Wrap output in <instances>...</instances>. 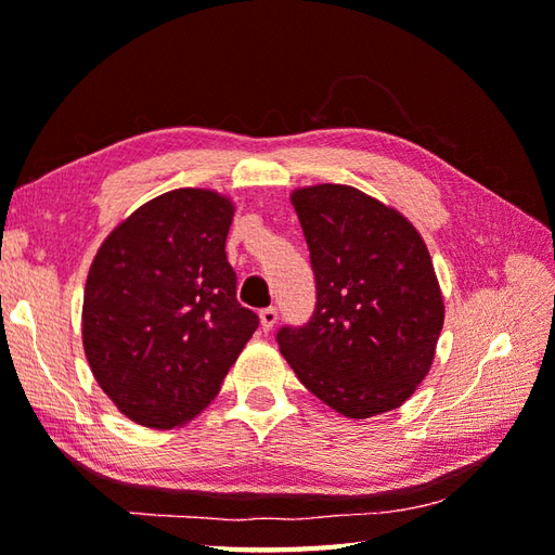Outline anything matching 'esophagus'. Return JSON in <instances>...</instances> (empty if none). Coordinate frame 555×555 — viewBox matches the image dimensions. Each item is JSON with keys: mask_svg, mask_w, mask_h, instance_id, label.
Here are the masks:
<instances>
[{"mask_svg": "<svg viewBox=\"0 0 555 555\" xmlns=\"http://www.w3.org/2000/svg\"><path fill=\"white\" fill-rule=\"evenodd\" d=\"M276 320H279V312L274 308H267V310L259 312V326H262V332H271V328H274V324H276Z\"/></svg>", "mask_w": 555, "mask_h": 555, "instance_id": "esophagus-1", "label": "esophagus"}]
</instances>
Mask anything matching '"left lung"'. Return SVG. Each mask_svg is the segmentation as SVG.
<instances>
[{"mask_svg":"<svg viewBox=\"0 0 555 555\" xmlns=\"http://www.w3.org/2000/svg\"><path fill=\"white\" fill-rule=\"evenodd\" d=\"M317 281L312 320L279 332L302 386L350 420L396 410L429 374L443 296L420 231L352 185L291 193Z\"/></svg>","mask_w":555,"mask_h":555,"instance_id":"8db88e82","label":"left lung"}]
</instances>
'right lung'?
Wrapping results in <instances>:
<instances>
[{"instance_id": "add662e5", "label": "right lung", "mask_w": 555, "mask_h": 555, "mask_svg": "<svg viewBox=\"0 0 555 555\" xmlns=\"http://www.w3.org/2000/svg\"><path fill=\"white\" fill-rule=\"evenodd\" d=\"M231 197L179 188L126 217L92 259L82 350L121 415L183 427L221 391L259 324L227 262Z\"/></svg>"}]
</instances>
